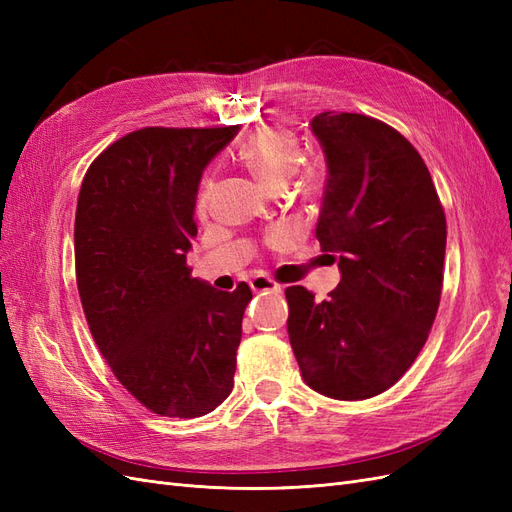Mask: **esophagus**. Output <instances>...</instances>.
Returning a JSON list of instances; mask_svg holds the SVG:
<instances>
[{"label": "esophagus", "instance_id": "esophagus-1", "mask_svg": "<svg viewBox=\"0 0 512 512\" xmlns=\"http://www.w3.org/2000/svg\"><path fill=\"white\" fill-rule=\"evenodd\" d=\"M250 288L254 292H282V286L275 284L273 280H269V277H265V275L254 277V280L250 282Z\"/></svg>", "mask_w": 512, "mask_h": 512}]
</instances>
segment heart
<instances>
[{
    "instance_id": "heart-1",
    "label": "heart",
    "mask_w": 512,
    "mask_h": 512,
    "mask_svg": "<svg viewBox=\"0 0 512 512\" xmlns=\"http://www.w3.org/2000/svg\"><path fill=\"white\" fill-rule=\"evenodd\" d=\"M239 164L250 173L262 188L269 192L284 190L301 160L297 136L284 128H260L241 143L237 151ZM314 179V170H305L301 183ZM209 200V185L198 196V207L205 209Z\"/></svg>"
}]
</instances>
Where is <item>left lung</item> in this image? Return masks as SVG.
<instances>
[{
    "label": "left lung",
    "instance_id": "1",
    "mask_svg": "<svg viewBox=\"0 0 512 512\" xmlns=\"http://www.w3.org/2000/svg\"><path fill=\"white\" fill-rule=\"evenodd\" d=\"M309 128L327 162L316 237L342 280L327 301L286 288L288 337L309 389L369 399L391 389L427 342L446 220L423 158L397 130L333 111Z\"/></svg>",
    "mask_w": 512,
    "mask_h": 512
}]
</instances>
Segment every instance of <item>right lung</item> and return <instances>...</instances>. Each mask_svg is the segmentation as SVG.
<instances>
[{
	"label": "right lung",
	"mask_w": 512,
	"mask_h": 512,
	"mask_svg": "<svg viewBox=\"0 0 512 512\" xmlns=\"http://www.w3.org/2000/svg\"><path fill=\"white\" fill-rule=\"evenodd\" d=\"M239 128H145L89 166L74 222L76 286L96 344L145 408L196 418L235 384L252 290L190 275L205 168Z\"/></svg>",
	"instance_id": "1"
}]
</instances>
